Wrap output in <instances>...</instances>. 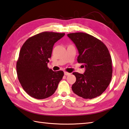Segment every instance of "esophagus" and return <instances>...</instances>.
<instances>
[{"mask_svg":"<svg viewBox=\"0 0 129 129\" xmlns=\"http://www.w3.org/2000/svg\"><path fill=\"white\" fill-rule=\"evenodd\" d=\"M64 75L65 76H68L71 75V73H69V72H64Z\"/></svg>","mask_w":129,"mask_h":129,"instance_id":"esophagus-1","label":"esophagus"}]
</instances>
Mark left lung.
<instances>
[{
	"instance_id": "obj_1",
	"label": "left lung",
	"mask_w": 129,
	"mask_h": 129,
	"mask_svg": "<svg viewBox=\"0 0 129 129\" xmlns=\"http://www.w3.org/2000/svg\"><path fill=\"white\" fill-rule=\"evenodd\" d=\"M68 36L78 51V62L86 68L84 74L73 73L76 81L72 90L85 99L97 97L108 88L112 77V60L108 48L99 39L86 33H72Z\"/></svg>"
}]
</instances>
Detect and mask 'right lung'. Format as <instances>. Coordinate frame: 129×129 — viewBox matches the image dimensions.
Here are the masks:
<instances>
[{"label": "right lung", "instance_id": "1", "mask_svg": "<svg viewBox=\"0 0 129 129\" xmlns=\"http://www.w3.org/2000/svg\"><path fill=\"white\" fill-rule=\"evenodd\" d=\"M64 33L43 32L28 39L21 47L16 63L17 77L30 97L44 99L51 96L62 80V71L54 72L47 64L54 43Z\"/></svg>", "mask_w": 129, "mask_h": 129}]
</instances>
